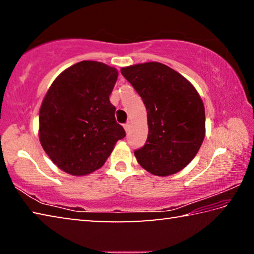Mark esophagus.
Returning a JSON list of instances; mask_svg holds the SVG:
<instances>
[{"label": "esophagus", "mask_w": 254, "mask_h": 254, "mask_svg": "<svg viewBox=\"0 0 254 254\" xmlns=\"http://www.w3.org/2000/svg\"><path fill=\"white\" fill-rule=\"evenodd\" d=\"M124 130H126L127 132L131 130V122H127V123L124 124Z\"/></svg>", "instance_id": "1"}]
</instances>
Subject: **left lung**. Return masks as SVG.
I'll return each mask as SVG.
<instances>
[{
	"instance_id": "1",
	"label": "left lung",
	"mask_w": 254,
	"mask_h": 254,
	"mask_svg": "<svg viewBox=\"0 0 254 254\" xmlns=\"http://www.w3.org/2000/svg\"><path fill=\"white\" fill-rule=\"evenodd\" d=\"M147 109L148 137L134 151L148 173L167 177L184 169L205 137V107L190 81L161 63L121 68Z\"/></svg>"
}]
</instances>
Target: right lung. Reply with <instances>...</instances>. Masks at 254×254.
Returning a JSON list of instances; mask_svg holds the SVG:
<instances>
[{
  "label": "right lung",
  "instance_id": "1",
  "mask_svg": "<svg viewBox=\"0 0 254 254\" xmlns=\"http://www.w3.org/2000/svg\"><path fill=\"white\" fill-rule=\"evenodd\" d=\"M118 76L117 68L83 60L50 85L39 111V140L59 169L71 176L92 174L126 136L110 102Z\"/></svg>",
  "mask_w": 254,
  "mask_h": 254
}]
</instances>
